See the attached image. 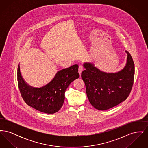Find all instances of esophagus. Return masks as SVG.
Segmentation results:
<instances>
[{
    "mask_svg": "<svg viewBox=\"0 0 148 148\" xmlns=\"http://www.w3.org/2000/svg\"><path fill=\"white\" fill-rule=\"evenodd\" d=\"M84 70V68H83V66H82V65H79V71H78V72H79V74L80 75H81V73H82V71Z\"/></svg>",
    "mask_w": 148,
    "mask_h": 148,
    "instance_id": "1",
    "label": "esophagus"
}]
</instances>
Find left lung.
Wrapping results in <instances>:
<instances>
[{"instance_id":"left-lung-1","label":"left lung","mask_w":148,"mask_h":148,"mask_svg":"<svg viewBox=\"0 0 148 148\" xmlns=\"http://www.w3.org/2000/svg\"><path fill=\"white\" fill-rule=\"evenodd\" d=\"M124 67L115 73L100 71L94 64L85 62L81 77L84 82L88 98L92 106L105 110L124 101L131 92L134 82L135 68L132 57L127 51Z\"/></svg>"}]
</instances>
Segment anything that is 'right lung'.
I'll list each match as a JSON object with an SVG mask.
<instances>
[{
  "mask_svg": "<svg viewBox=\"0 0 148 148\" xmlns=\"http://www.w3.org/2000/svg\"><path fill=\"white\" fill-rule=\"evenodd\" d=\"M79 65L58 71L53 79L47 84L40 88L29 85L23 79L19 64L17 78L21 97L29 106L47 114L58 112L63 105L65 92L71 83L79 77Z\"/></svg>",
  "mask_w": 148,
  "mask_h": 148,
  "instance_id": "1",
  "label": "right lung"
}]
</instances>
